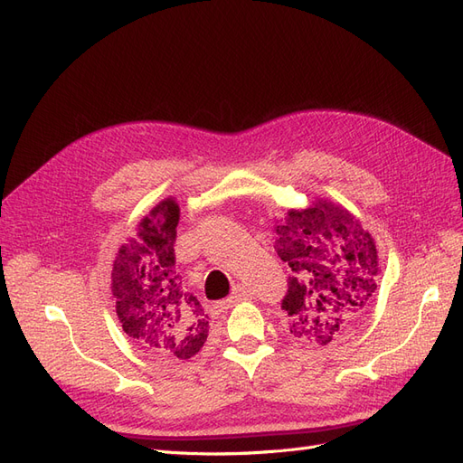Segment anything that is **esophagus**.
<instances>
[{
    "label": "esophagus",
    "instance_id": "34e87169",
    "mask_svg": "<svg viewBox=\"0 0 463 463\" xmlns=\"http://www.w3.org/2000/svg\"><path fill=\"white\" fill-rule=\"evenodd\" d=\"M250 298V289L249 288H245V286H237L235 289H233V293L232 296L228 298V305H235V303H240V301H243V299H249Z\"/></svg>",
    "mask_w": 463,
    "mask_h": 463
}]
</instances>
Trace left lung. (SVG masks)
I'll return each instance as SVG.
<instances>
[{"mask_svg":"<svg viewBox=\"0 0 463 463\" xmlns=\"http://www.w3.org/2000/svg\"><path fill=\"white\" fill-rule=\"evenodd\" d=\"M276 253L291 269L282 299L291 335L328 345L354 332L374 301L376 245L355 216L318 199L276 226Z\"/></svg>","mask_w":463,"mask_h":463,"instance_id":"left-lung-1","label":"left lung"}]
</instances>
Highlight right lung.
I'll use <instances>...</instances> for the list:
<instances>
[{"instance_id":"add662e5","label":"right lung","mask_w":463,"mask_h":463,"mask_svg":"<svg viewBox=\"0 0 463 463\" xmlns=\"http://www.w3.org/2000/svg\"><path fill=\"white\" fill-rule=\"evenodd\" d=\"M179 206L165 199L138 223L118 250L111 293L125 334L160 357L189 359L208 338V315L193 293L181 288L174 243Z\"/></svg>"}]
</instances>
